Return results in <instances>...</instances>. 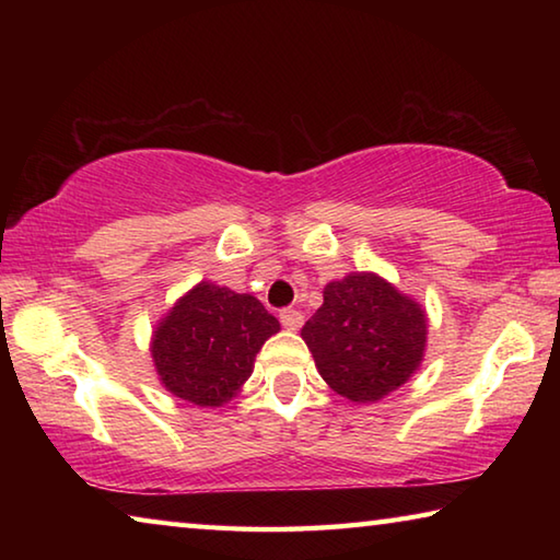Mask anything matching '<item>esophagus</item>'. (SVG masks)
<instances>
[{"mask_svg":"<svg viewBox=\"0 0 560 560\" xmlns=\"http://www.w3.org/2000/svg\"><path fill=\"white\" fill-rule=\"evenodd\" d=\"M279 320H281L283 328L299 330L301 324H303V316H301V311H296V308H283L279 314Z\"/></svg>","mask_w":560,"mask_h":560,"instance_id":"34e87169","label":"esophagus"}]
</instances>
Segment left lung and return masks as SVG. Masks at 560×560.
<instances>
[{"label": "left lung", "mask_w": 560, "mask_h": 560, "mask_svg": "<svg viewBox=\"0 0 560 560\" xmlns=\"http://www.w3.org/2000/svg\"><path fill=\"white\" fill-rule=\"evenodd\" d=\"M316 368L338 395L375 402L420 365L428 318L375 273H350L324 289V306L301 328Z\"/></svg>", "instance_id": "obj_1"}]
</instances>
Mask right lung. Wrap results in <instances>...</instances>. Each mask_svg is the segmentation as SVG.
<instances>
[{
	"instance_id": "add662e5",
	"label": "right lung",
	"mask_w": 560,
	"mask_h": 560,
	"mask_svg": "<svg viewBox=\"0 0 560 560\" xmlns=\"http://www.w3.org/2000/svg\"><path fill=\"white\" fill-rule=\"evenodd\" d=\"M279 330L261 303L217 283H197L158 326L153 360L170 393L220 407L254 371L264 340Z\"/></svg>"
}]
</instances>
